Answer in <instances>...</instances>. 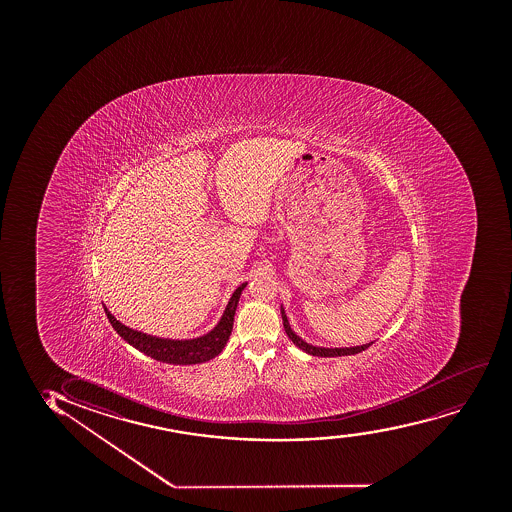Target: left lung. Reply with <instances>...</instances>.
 I'll return each instance as SVG.
<instances>
[{
    "label": "left lung",
    "mask_w": 512,
    "mask_h": 512,
    "mask_svg": "<svg viewBox=\"0 0 512 512\" xmlns=\"http://www.w3.org/2000/svg\"><path fill=\"white\" fill-rule=\"evenodd\" d=\"M282 319H283V328H285V333H287L288 338L294 341L295 347H299L302 352L309 353V355H314V357H343V355H355V353L364 352L365 348H369L372 345L371 343H364V345H357V347H345V348H326V347H316V345H311V343H307V341L302 340L297 333H295L290 323H288L287 314H285V309L282 306Z\"/></svg>",
    "instance_id": "1"
}]
</instances>
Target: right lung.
Wrapping results in <instances>:
<instances>
[{
	"mask_svg": "<svg viewBox=\"0 0 512 512\" xmlns=\"http://www.w3.org/2000/svg\"><path fill=\"white\" fill-rule=\"evenodd\" d=\"M247 282L241 283L235 288L234 294L230 297L229 304L225 307L222 318L215 324V328L210 329L208 333L198 338H189V340H172V338H160V336L147 335L143 331L130 328L121 323L112 316L111 311L104 306L107 319L116 329L124 341H128L131 347L140 350L152 359L165 362V364L174 365H193L203 364L217 357L218 353L224 350L227 341H229L232 326H234L235 309L241 299L242 290L246 288Z\"/></svg>",
	"mask_w": 512,
	"mask_h": 512,
	"instance_id": "obj_1",
	"label": "right lung"
}]
</instances>
